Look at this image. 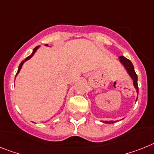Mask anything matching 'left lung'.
<instances>
[{
	"label": "left lung",
	"instance_id": "obj_1",
	"mask_svg": "<svg viewBox=\"0 0 154 154\" xmlns=\"http://www.w3.org/2000/svg\"><path fill=\"white\" fill-rule=\"evenodd\" d=\"M119 58H120V62H121V63L124 64V66L125 67V68L127 69V71H128V74L130 75V76L131 77L132 79H133L134 87H135V89H136L137 93H138V76H137L136 73H135V72H134V66H133V64H132V63L131 62L130 60L127 59L126 57L121 56V57H120ZM104 122H105V123H106V124H109V123H113V121H110V122L104 121Z\"/></svg>",
	"mask_w": 154,
	"mask_h": 154
}]
</instances>
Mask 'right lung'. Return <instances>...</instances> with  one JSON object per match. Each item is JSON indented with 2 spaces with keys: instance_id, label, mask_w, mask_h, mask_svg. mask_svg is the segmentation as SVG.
Here are the masks:
<instances>
[{
  "instance_id": "obj_1",
  "label": "right lung",
  "mask_w": 154,
  "mask_h": 154,
  "mask_svg": "<svg viewBox=\"0 0 154 154\" xmlns=\"http://www.w3.org/2000/svg\"><path fill=\"white\" fill-rule=\"evenodd\" d=\"M38 47L39 46H36L35 47V48H34V50H33V53H31V55L30 56H29V57H27L26 58V59L25 60H23L22 62H21V63H20V66H19V68H18V72H17V73H16V74H18V73H19V72H20V69H21V68H22V66H23V63L25 61H26V60H29L30 59V58H31V57H33V55H34V53H35V52H36V50L38 49Z\"/></svg>"
}]
</instances>
